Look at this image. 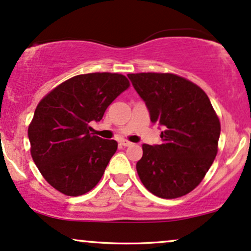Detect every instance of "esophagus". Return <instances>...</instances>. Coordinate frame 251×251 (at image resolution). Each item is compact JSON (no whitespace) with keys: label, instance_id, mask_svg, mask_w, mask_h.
<instances>
[{"label":"esophagus","instance_id":"34e87169","mask_svg":"<svg viewBox=\"0 0 251 251\" xmlns=\"http://www.w3.org/2000/svg\"><path fill=\"white\" fill-rule=\"evenodd\" d=\"M120 144H122V146L123 147H129V146H131V142H129V141H126V140H122V141H121V142H120Z\"/></svg>","mask_w":251,"mask_h":251}]
</instances>
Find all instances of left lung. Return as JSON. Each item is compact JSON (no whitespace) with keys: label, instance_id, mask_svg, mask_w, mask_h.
I'll return each instance as SVG.
<instances>
[{"label":"left lung","instance_id":"obj_1","mask_svg":"<svg viewBox=\"0 0 251 251\" xmlns=\"http://www.w3.org/2000/svg\"><path fill=\"white\" fill-rule=\"evenodd\" d=\"M150 121L163 126L162 144H143L136 170L144 187L176 199L201 183L217 154L220 120L207 94L174 74H129Z\"/></svg>","mask_w":251,"mask_h":251}]
</instances>
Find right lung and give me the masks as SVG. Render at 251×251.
<instances>
[{"label": "right lung", "instance_id": "right-lung-1", "mask_svg": "<svg viewBox=\"0 0 251 251\" xmlns=\"http://www.w3.org/2000/svg\"><path fill=\"white\" fill-rule=\"evenodd\" d=\"M129 87L121 74L69 78L41 100L28 128L35 164L56 190L79 196L93 189L116 152L117 142L91 134L110 103Z\"/></svg>", "mask_w": 251, "mask_h": 251}]
</instances>
